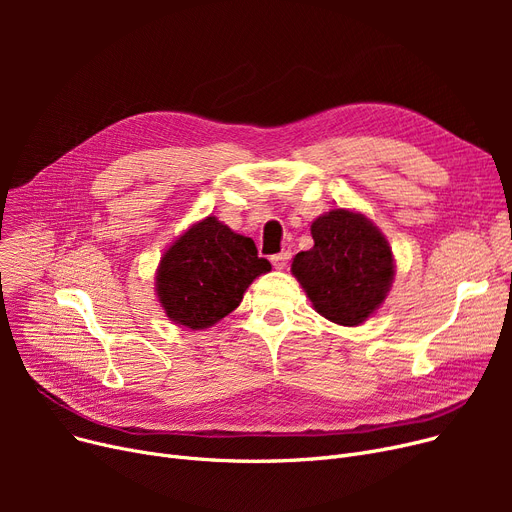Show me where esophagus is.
Masks as SVG:
<instances>
[{
	"label": "esophagus",
	"instance_id": "34e87169",
	"mask_svg": "<svg viewBox=\"0 0 512 512\" xmlns=\"http://www.w3.org/2000/svg\"><path fill=\"white\" fill-rule=\"evenodd\" d=\"M290 251H282V253H278V255H272V263H274V267L276 270H284V267L288 265V261H290Z\"/></svg>",
	"mask_w": 512,
	"mask_h": 512
}]
</instances>
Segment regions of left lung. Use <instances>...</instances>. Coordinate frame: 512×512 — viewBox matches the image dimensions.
I'll list each match as a JSON object with an SVG mask.
<instances>
[{"label": "left lung", "instance_id": "left-lung-1", "mask_svg": "<svg viewBox=\"0 0 512 512\" xmlns=\"http://www.w3.org/2000/svg\"><path fill=\"white\" fill-rule=\"evenodd\" d=\"M315 245L292 259V276L313 309L338 326H359L380 309L394 280L386 236L363 213L332 209L311 224Z\"/></svg>", "mask_w": 512, "mask_h": 512}]
</instances>
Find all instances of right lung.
I'll use <instances>...</instances> for the list:
<instances>
[{
	"label": "right lung",
	"instance_id": "right-lung-1",
	"mask_svg": "<svg viewBox=\"0 0 512 512\" xmlns=\"http://www.w3.org/2000/svg\"><path fill=\"white\" fill-rule=\"evenodd\" d=\"M270 270L249 236L209 215L166 249L157 265L155 292L174 324L205 330L232 313L251 282Z\"/></svg>",
	"mask_w": 512,
	"mask_h": 512
}]
</instances>
